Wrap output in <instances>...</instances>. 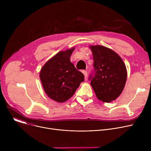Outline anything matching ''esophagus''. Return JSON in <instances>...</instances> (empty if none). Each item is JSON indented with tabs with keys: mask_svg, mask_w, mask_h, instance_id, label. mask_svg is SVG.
I'll return each mask as SVG.
<instances>
[{
	"mask_svg": "<svg viewBox=\"0 0 151 151\" xmlns=\"http://www.w3.org/2000/svg\"><path fill=\"white\" fill-rule=\"evenodd\" d=\"M83 73L84 75V78H86L87 76H88V72H87V71L83 70Z\"/></svg>",
	"mask_w": 151,
	"mask_h": 151,
	"instance_id": "1",
	"label": "esophagus"
}]
</instances>
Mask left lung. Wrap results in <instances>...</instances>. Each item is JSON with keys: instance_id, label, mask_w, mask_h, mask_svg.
<instances>
[{"instance_id": "obj_1", "label": "left lung", "mask_w": 151, "mask_h": 151, "mask_svg": "<svg viewBox=\"0 0 151 151\" xmlns=\"http://www.w3.org/2000/svg\"><path fill=\"white\" fill-rule=\"evenodd\" d=\"M93 71L89 76L91 84L99 100L109 103L122 93L127 80L125 65L116 52L101 45L91 46Z\"/></svg>"}]
</instances>
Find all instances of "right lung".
<instances>
[{
    "mask_svg": "<svg viewBox=\"0 0 151 151\" xmlns=\"http://www.w3.org/2000/svg\"><path fill=\"white\" fill-rule=\"evenodd\" d=\"M75 48L60 51L43 66L40 78L45 92L52 100L62 103L73 96L84 76L70 62Z\"/></svg>",
    "mask_w": 151,
    "mask_h": 151,
    "instance_id": "1",
    "label": "right lung"
}]
</instances>
